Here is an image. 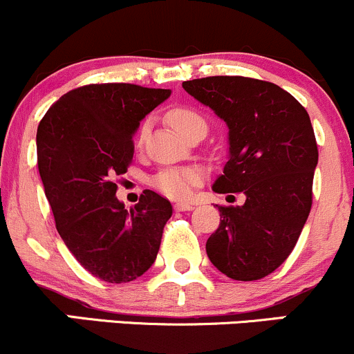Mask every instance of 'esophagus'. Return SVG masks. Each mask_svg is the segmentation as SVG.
Returning a JSON list of instances; mask_svg holds the SVG:
<instances>
[{
	"mask_svg": "<svg viewBox=\"0 0 354 354\" xmlns=\"http://www.w3.org/2000/svg\"><path fill=\"white\" fill-rule=\"evenodd\" d=\"M194 205L189 204V202H177L176 204V210L178 212H185V210H192Z\"/></svg>",
	"mask_w": 354,
	"mask_h": 354,
	"instance_id": "obj_1",
	"label": "esophagus"
}]
</instances>
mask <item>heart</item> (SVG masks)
I'll use <instances>...</instances> for the list:
<instances>
[{
	"label": "heart",
	"mask_w": 354,
	"mask_h": 354,
	"mask_svg": "<svg viewBox=\"0 0 354 354\" xmlns=\"http://www.w3.org/2000/svg\"><path fill=\"white\" fill-rule=\"evenodd\" d=\"M167 120L172 125V129L182 137L187 138L194 132L207 133V122L197 110L189 109V106H177L167 113ZM149 120L142 124L138 130L137 142L142 144L149 133ZM202 180V172L197 167H178V169H165L158 172L153 178V187L167 197L172 198H185L192 194L194 187H197Z\"/></svg>",
	"instance_id": "b5f03b06"
}]
</instances>
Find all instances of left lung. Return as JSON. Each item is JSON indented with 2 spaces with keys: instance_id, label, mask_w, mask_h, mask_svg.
<instances>
[{
  "instance_id": "1",
  "label": "left lung",
  "mask_w": 354,
  "mask_h": 354,
  "mask_svg": "<svg viewBox=\"0 0 354 354\" xmlns=\"http://www.w3.org/2000/svg\"><path fill=\"white\" fill-rule=\"evenodd\" d=\"M229 127V160L214 192L244 194L217 205L221 224L207 239L210 263L236 281H256L288 259L313 205L317 165L306 109L271 82L207 77L182 83Z\"/></svg>"
}]
</instances>
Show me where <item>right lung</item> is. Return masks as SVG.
Masks as SVG:
<instances>
[{"label": "right lung", "instance_id": "add662e5", "mask_svg": "<svg viewBox=\"0 0 354 354\" xmlns=\"http://www.w3.org/2000/svg\"><path fill=\"white\" fill-rule=\"evenodd\" d=\"M169 97L164 88L91 83L59 97L38 125V170L59 237L106 283L149 271L172 216L170 202L149 189L127 210L113 180L132 164L140 120Z\"/></svg>", "mask_w": 354, "mask_h": 354}]
</instances>
